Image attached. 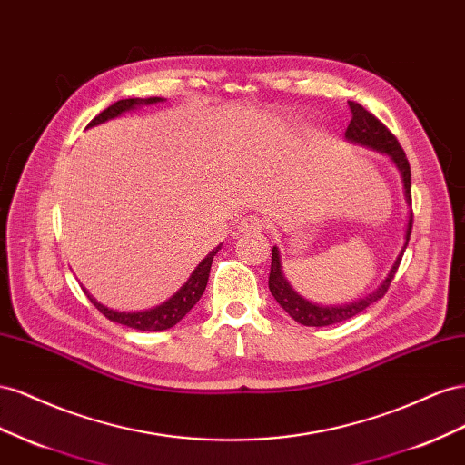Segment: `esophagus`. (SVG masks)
Masks as SVG:
<instances>
[{
	"instance_id": "obj_1",
	"label": "esophagus",
	"mask_w": 465,
	"mask_h": 465,
	"mask_svg": "<svg viewBox=\"0 0 465 465\" xmlns=\"http://www.w3.org/2000/svg\"><path fill=\"white\" fill-rule=\"evenodd\" d=\"M264 222L262 218H259L257 214H249L240 222V232L243 233H255V232H262Z\"/></svg>"
}]
</instances>
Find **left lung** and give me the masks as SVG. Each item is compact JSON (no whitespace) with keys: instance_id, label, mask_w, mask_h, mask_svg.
I'll return each mask as SVG.
<instances>
[{"instance_id":"obj_1","label":"left lung","mask_w":465,"mask_h":465,"mask_svg":"<svg viewBox=\"0 0 465 465\" xmlns=\"http://www.w3.org/2000/svg\"><path fill=\"white\" fill-rule=\"evenodd\" d=\"M349 107L352 113L351 124L344 132V138L354 143L366 145V148L378 150L381 153L390 155L391 162L395 163V167L400 169L401 173V181H403V191H405V201L407 204H411V167L405 157V152L397 142V138L388 130V126L383 124L381 121L368 113L362 104H358L354 101H349ZM411 228H413V212H409V220H407V228H405V243L401 253L397 255L393 267L390 269L386 281H383L372 294H368L361 300L344 303V306H320V303H312L310 300L302 298L298 292H294L288 284V281L284 278L282 267H281V255H278V247H272V259H271V274H269V290L271 294L274 296V300L281 303V308L292 317V320L308 325V327H325V325H335L341 322H347L351 317L358 315L361 312H364L368 306H372L374 302H378L380 298L386 296V292L393 281V276L397 272V267H400L401 257L407 249L409 237H411Z\"/></svg>"}]
</instances>
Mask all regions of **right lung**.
<instances>
[{"instance_id":"add662e5","label":"right lung","mask_w":465,"mask_h":465,"mask_svg":"<svg viewBox=\"0 0 465 465\" xmlns=\"http://www.w3.org/2000/svg\"><path fill=\"white\" fill-rule=\"evenodd\" d=\"M162 97H148V99H121L113 103L109 109H104L103 113H99L87 126H97L101 123H107L111 118L121 116L128 111H134L136 107H142V104H155V103H162ZM222 249V245H218L216 249H212L210 253L198 262V267L193 271V274L189 276V281L184 282L173 296H171L167 302H163L162 306L152 308V310H145V312H134V313H126V312H114L104 308L103 303H99L95 298L89 296L87 292V298L91 300L93 306H95L107 320L114 322V323H121L132 329H138V331H163L177 325L184 315H187L194 303L201 300L203 292L206 290L208 284V276H210V267H212V261H214L216 253Z\"/></svg>"}]
</instances>
